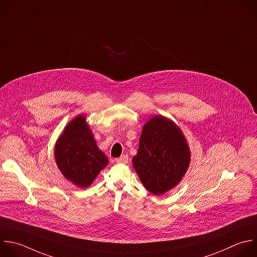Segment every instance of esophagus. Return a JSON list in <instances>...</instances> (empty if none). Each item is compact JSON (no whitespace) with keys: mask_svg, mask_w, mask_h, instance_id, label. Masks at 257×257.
<instances>
[{"mask_svg":"<svg viewBox=\"0 0 257 257\" xmlns=\"http://www.w3.org/2000/svg\"><path fill=\"white\" fill-rule=\"evenodd\" d=\"M128 155L127 154H123L122 156L116 158V162L117 163H127L128 162Z\"/></svg>","mask_w":257,"mask_h":257,"instance_id":"obj_1","label":"esophagus"}]
</instances>
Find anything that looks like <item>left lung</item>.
I'll use <instances>...</instances> for the list:
<instances>
[{
	"label": "left lung",
	"mask_w": 257,
	"mask_h": 257,
	"mask_svg": "<svg viewBox=\"0 0 257 257\" xmlns=\"http://www.w3.org/2000/svg\"><path fill=\"white\" fill-rule=\"evenodd\" d=\"M191 161L187 140L179 126L163 116H154L143 127L132 163L143 186L159 196L174 189Z\"/></svg>",
	"instance_id": "left-lung-1"
}]
</instances>
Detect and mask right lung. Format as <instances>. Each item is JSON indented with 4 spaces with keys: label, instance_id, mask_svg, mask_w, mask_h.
I'll return each mask as SVG.
<instances>
[{
    "label": "right lung",
    "instance_id": "add662e5",
    "mask_svg": "<svg viewBox=\"0 0 257 257\" xmlns=\"http://www.w3.org/2000/svg\"><path fill=\"white\" fill-rule=\"evenodd\" d=\"M54 156L64 178L78 188L89 187L109 162L82 115L66 125L56 141Z\"/></svg>",
    "mask_w": 257,
    "mask_h": 257
}]
</instances>
